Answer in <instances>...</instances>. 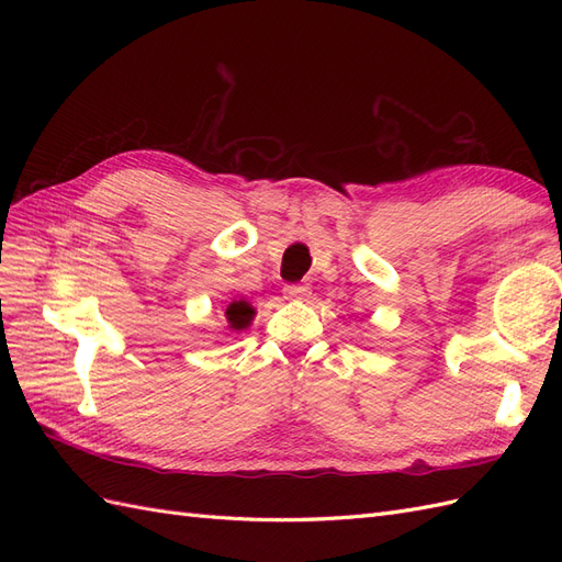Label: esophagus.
Here are the masks:
<instances>
[{
	"instance_id": "34e87169",
	"label": "esophagus",
	"mask_w": 562,
	"mask_h": 562,
	"mask_svg": "<svg viewBox=\"0 0 562 562\" xmlns=\"http://www.w3.org/2000/svg\"><path fill=\"white\" fill-rule=\"evenodd\" d=\"M307 295H310V285H304V283H291L283 288L285 300H304Z\"/></svg>"
}]
</instances>
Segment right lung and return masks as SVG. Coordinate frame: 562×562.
<instances>
[{
    "instance_id": "obj_1",
    "label": "right lung",
    "mask_w": 562,
    "mask_h": 562,
    "mask_svg": "<svg viewBox=\"0 0 562 562\" xmlns=\"http://www.w3.org/2000/svg\"><path fill=\"white\" fill-rule=\"evenodd\" d=\"M225 318H227L232 330H236V333L246 330L250 323H252V318H255V307L244 297L241 300H234V302H229V307L225 312Z\"/></svg>"
}]
</instances>
